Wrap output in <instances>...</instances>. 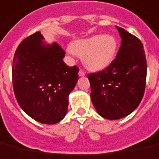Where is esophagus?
Returning <instances> with one entry per match:
<instances>
[{
  "label": "esophagus",
  "mask_w": 159,
  "mask_h": 159,
  "mask_svg": "<svg viewBox=\"0 0 159 159\" xmlns=\"http://www.w3.org/2000/svg\"><path fill=\"white\" fill-rule=\"evenodd\" d=\"M84 75H85V73H84L83 70H80V71H79V76H84Z\"/></svg>",
  "instance_id": "esophagus-1"
}]
</instances>
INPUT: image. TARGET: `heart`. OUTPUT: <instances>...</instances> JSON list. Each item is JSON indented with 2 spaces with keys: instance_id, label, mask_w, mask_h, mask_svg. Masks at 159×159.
Returning <instances> with one entry per match:
<instances>
[{
  "instance_id": "heart-1",
  "label": "heart",
  "mask_w": 159,
  "mask_h": 159,
  "mask_svg": "<svg viewBox=\"0 0 159 159\" xmlns=\"http://www.w3.org/2000/svg\"><path fill=\"white\" fill-rule=\"evenodd\" d=\"M117 51V41L111 35H93L77 39L70 44V52L81 57L84 66L91 71H101L112 63Z\"/></svg>"
}]
</instances>
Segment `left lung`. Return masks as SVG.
Masks as SVG:
<instances>
[{
  "label": "left lung",
  "instance_id": "obj_1",
  "mask_svg": "<svg viewBox=\"0 0 159 159\" xmlns=\"http://www.w3.org/2000/svg\"><path fill=\"white\" fill-rule=\"evenodd\" d=\"M121 38L116 57L107 68L88 75L90 97L96 111L108 120L130 114L140 103L145 89L147 63L138 38L116 26Z\"/></svg>",
  "mask_w": 159,
  "mask_h": 159
}]
</instances>
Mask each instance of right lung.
Wrapping results in <instances>:
<instances>
[{
  "label": "right lung",
  "instance_id": "obj_1",
  "mask_svg": "<svg viewBox=\"0 0 159 159\" xmlns=\"http://www.w3.org/2000/svg\"><path fill=\"white\" fill-rule=\"evenodd\" d=\"M36 32L21 42L14 57L12 82L25 113L39 122L52 125L66 114L79 69L65 64V52L57 43L48 44Z\"/></svg>",
  "mask_w": 159,
  "mask_h": 159
}]
</instances>
